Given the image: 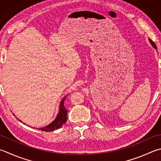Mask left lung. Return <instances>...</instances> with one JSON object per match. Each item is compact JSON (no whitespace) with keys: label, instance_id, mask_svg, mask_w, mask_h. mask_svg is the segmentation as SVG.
Segmentation results:
<instances>
[{"label":"left lung","instance_id":"1","mask_svg":"<svg viewBox=\"0 0 161 161\" xmlns=\"http://www.w3.org/2000/svg\"><path fill=\"white\" fill-rule=\"evenodd\" d=\"M149 41H150V43H151V44L152 45V46L155 48V49H157V47H156V44L154 43V42L153 41H152V40H151V39H149Z\"/></svg>","mask_w":161,"mask_h":161}]
</instances>
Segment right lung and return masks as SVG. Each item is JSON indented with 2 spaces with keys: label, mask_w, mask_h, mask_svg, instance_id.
Segmentation results:
<instances>
[{
  "label": "right lung",
  "mask_w": 161,
  "mask_h": 161,
  "mask_svg": "<svg viewBox=\"0 0 161 161\" xmlns=\"http://www.w3.org/2000/svg\"><path fill=\"white\" fill-rule=\"evenodd\" d=\"M65 99H66V97L64 98L61 101V103H60L59 112L58 115H57L56 119L54 120L52 123H50V125L45 126V127H44V128H39V130H42V131H45V132L54 131V130H57V129L60 128L64 125V124L66 123V120H67V112L68 111L65 108L64 104ZM20 122H22V121H20Z\"/></svg>",
  "instance_id": "1"
}]
</instances>
